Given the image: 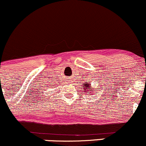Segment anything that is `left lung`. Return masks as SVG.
Here are the masks:
<instances>
[{
    "instance_id": "obj_1",
    "label": "left lung",
    "mask_w": 146,
    "mask_h": 146,
    "mask_svg": "<svg viewBox=\"0 0 146 146\" xmlns=\"http://www.w3.org/2000/svg\"><path fill=\"white\" fill-rule=\"evenodd\" d=\"M90 86V89H89L88 88H89V86ZM84 86H85V88H84V90H86V91H88V90H89V91H91V84H88L87 82H86L85 84H84ZM87 94H90V93H87ZM89 95H90V94H89Z\"/></svg>"
}]
</instances>
